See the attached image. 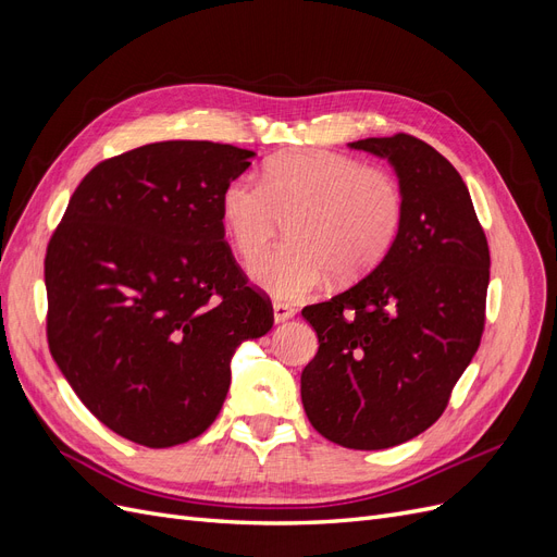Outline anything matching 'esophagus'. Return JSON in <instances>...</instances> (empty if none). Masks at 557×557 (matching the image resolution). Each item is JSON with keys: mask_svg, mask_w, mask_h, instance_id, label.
I'll list each match as a JSON object with an SVG mask.
<instances>
[{"mask_svg": "<svg viewBox=\"0 0 557 557\" xmlns=\"http://www.w3.org/2000/svg\"><path fill=\"white\" fill-rule=\"evenodd\" d=\"M297 313V309L293 305H285V301H274V320L276 323H285Z\"/></svg>", "mask_w": 557, "mask_h": 557, "instance_id": "esophagus-1", "label": "esophagus"}]
</instances>
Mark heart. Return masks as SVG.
<instances>
[{
  "instance_id": "heart-1",
  "label": "heart",
  "mask_w": 557,
  "mask_h": 557,
  "mask_svg": "<svg viewBox=\"0 0 557 557\" xmlns=\"http://www.w3.org/2000/svg\"><path fill=\"white\" fill-rule=\"evenodd\" d=\"M399 181L334 150H290L267 162L264 181L244 172L221 195V215L242 258H252L288 218L290 242L250 262V276L278 299L315 293L334 272L356 281L391 252L404 223Z\"/></svg>"
}]
</instances>
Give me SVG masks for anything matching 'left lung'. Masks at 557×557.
I'll return each mask as SVG.
<instances>
[{"label":"left lung","mask_w":557,"mask_h":557,"mask_svg":"<svg viewBox=\"0 0 557 557\" xmlns=\"http://www.w3.org/2000/svg\"><path fill=\"white\" fill-rule=\"evenodd\" d=\"M348 146L395 166L407 209L376 269L301 309L318 334L301 404L325 440L381 450L425 432L448 407L483 336L491 250L440 150L404 132Z\"/></svg>","instance_id":"left-lung-1"}]
</instances>
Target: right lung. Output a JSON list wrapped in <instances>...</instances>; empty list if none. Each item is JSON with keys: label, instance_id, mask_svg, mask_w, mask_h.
I'll return each mask as SVG.
<instances>
[{"label": "right lung", "instance_id": "obj_1", "mask_svg": "<svg viewBox=\"0 0 557 557\" xmlns=\"http://www.w3.org/2000/svg\"><path fill=\"white\" fill-rule=\"evenodd\" d=\"M252 150L146 144L99 162L46 248L50 356L88 411L148 448L221 411L230 360L274 325L225 242L221 195Z\"/></svg>", "mask_w": 557, "mask_h": 557}]
</instances>
